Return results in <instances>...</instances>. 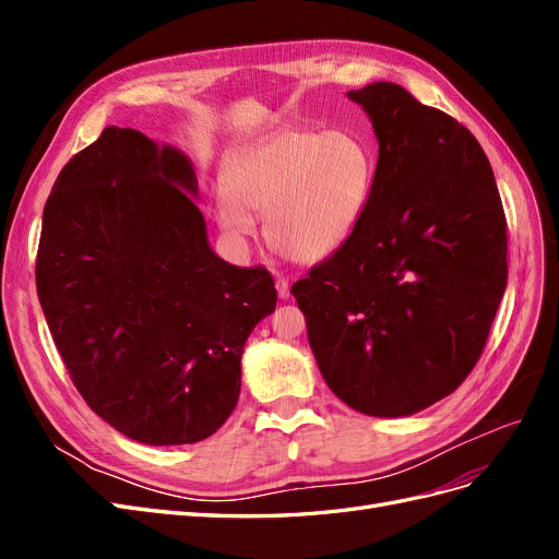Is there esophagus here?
<instances>
[{"label": "esophagus", "mask_w": 559, "mask_h": 559, "mask_svg": "<svg viewBox=\"0 0 559 559\" xmlns=\"http://www.w3.org/2000/svg\"><path fill=\"white\" fill-rule=\"evenodd\" d=\"M275 286H277V296H280V298H289V294H292L289 280H286V277H277Z\"/></svg>", "instance_id": "obj_1"}]
</instances>
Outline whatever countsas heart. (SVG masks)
<instances>
[{"label": "heart", "instance_id": "heart-1", "mask_svg": "<svg viewBox=\"0 0 559 559\" xmlns=\"http://www.w3.org/2000/svg\"><path fill=\"white\" fill-rule=\"evenodd\" d=\"M376 158L357 132L286 128L233 148L222 163V224L247 235L265 216V240L294 263H319L359 226Z\"/></svg>", "mask_w": 559, "mask_h": 559}]
</instances>
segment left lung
Segmentation results:
<instances>
[{"instance_id":"8db88e82","label":"left lung","mask_w":559,"mask_h":559,"mask_svg":"<svg viewBox=\"0 0 559 559\" xmlns=\"http://www.w3.org/2000/svg\"><path fill=\"white\" fill-rule=\"evenodd\" d=\"M380 142L349 240L292 286L331 392L373 417L429 408L485 349L509 280L506 214L478 140L396 83L347 93Z\"/></svg>"}]
</instances>
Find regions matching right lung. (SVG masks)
I'll return each mask as SVG.
<instances>
[{
	"instance_id": "right-lung-1",
	"label": "right lung",
	"mask_w": 559,
	"mask_h": 559,
	"mask_svg": "<svg viewBox=\"0 0 559 559\" xmlns=\"http://www.w3.org/2000/svg\"><path fill=\"white\" fill-rule=\"evenodd\" d=\"M191 192L183 154L111 126L44 207L37 294L67 373L95 415L146 445L224 425L247 337L277 306L267 267L210 249Z\"/></svg>"
}]
</instances>
